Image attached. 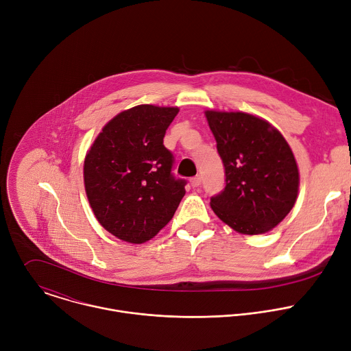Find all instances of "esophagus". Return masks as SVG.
Segmentation results:
<instances>
[{
  "label": "esophagus",
  "instance_id": "34e87169",
  "mask_svg": "<svg viewBox=\"0 0 351 351\" xmlns=\"http://www.w3.org/2000/svg\"><path fill=\"white\" fill-rule=\"evenodd\" d=\"M190 184H191L193 187H198L199 184H202V176H194V178H191V179H190Z\"/></svg>",
  "mask_w": 351,
  "mask_h": 351
}]
</instances>
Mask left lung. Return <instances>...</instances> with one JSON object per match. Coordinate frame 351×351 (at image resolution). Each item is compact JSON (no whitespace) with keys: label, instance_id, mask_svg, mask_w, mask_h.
<instances>
[{"label":"left lung","instance_id":"obj_1","mask_svg":"<svg viewBox=\"0 0 351 351\" xmlns=\"http://www.w3.org/2000/svg\"><path fill=\"white\" fill-rule=\"evenodd\" d=\"M225 167V189L211 197L217 217L243 234H261L293 208L298 168L285 137L245 112L206 111Z\"/></svg>","mask_w":351,"mask_h":351}]
</instances>
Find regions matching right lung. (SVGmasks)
I'll return each instance as SVG.
<instances>
[{
	"label": "right lung",
	"instance_id": "obj_1",
	"mask_svg": "<svg viewBox=\"0 0 351 351\" xmlns=\"http://www.w3.org/2000/svg\"><path fill=\"white\" fill-rule=\"evenodd\" d=\"M176 107L137 106L112 118L84 158V189L97 221L118 239L140 244L173 217L186 180L172 173L164 136Z\"/></svg>",
	"mask_w": 351,
	"mask_h": 351
}]
</instances>
